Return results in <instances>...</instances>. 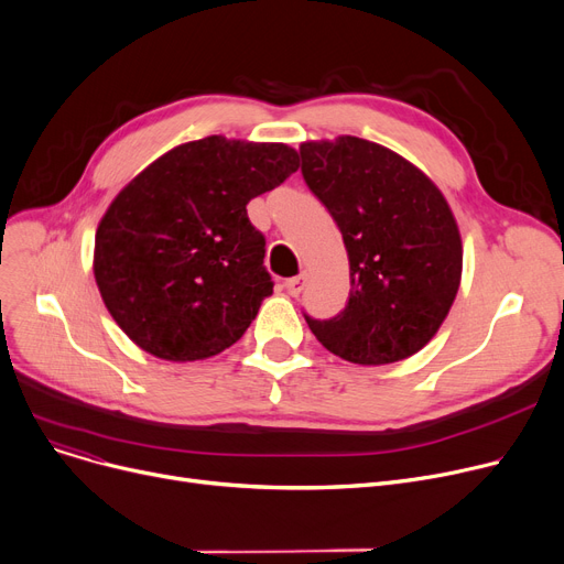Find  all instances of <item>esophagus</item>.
Returning a JSON list of instances; mask_svg holds the SVG:
<instances>
[{
  "mask_svg": "<svg viewBox=\"0 0 564 564\" xmlns=\"http://www.w3.org/2000/svg\"><path fill=\"white\" fill-rule=\"evenodd\" d=\"M304 285H306V276H304V274L285 281V288H288V292L292 294V297H297V294L304 290Z\"/></svg>",
  "mask_w": 564,
  "mask_h": 564,
  "instance_id": "1",
  "label": "esophagus"
}]
</instances>
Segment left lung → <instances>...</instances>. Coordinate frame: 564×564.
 I'll list each match as a JSON object with an SVG mask.
<instances>
[{
	"mask_svg": "<svg viewBox=\"0 0 564 564\" xmlns=\"http://www.w3.org/2000/svg\"><path fill=\"white\" fill-rule=\"evenodd\" d=\"M308 189L340 228L349 302L306 322L336 357L387 366L438 332L462 281V235L446 196L391 148L343 134L300 145Z\"/></svg>",
	"mask_w": 564,
	"mask_h": 564,
	"instance_id": "left-lung-1",
	"label": "left lung"
}]
</instances>
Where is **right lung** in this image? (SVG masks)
Instances as JSON below:
<instances>
[{"instance_id": "obj_1", "label": "right lung", "mask_w": 564, "mask_h": 564, "mask_svg": "<svg viewBox=\"0 0 564 564\" xmlns=\"http://www.w3.org/2000/svg\"><path fill=\"white\" fill-rule=\"evenodd\" d=\"M300 169L285 143L187 141L116 194L96 230L94 274L118 327L164 361H200L240 340L272 294L247 203Z\"/></svg>"}]
</instances>
